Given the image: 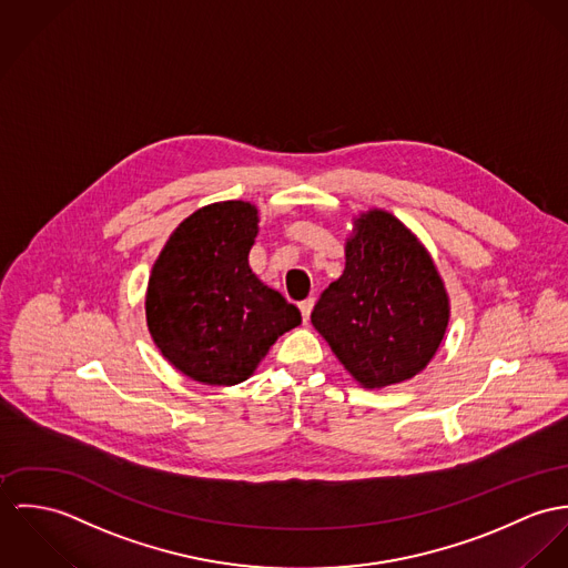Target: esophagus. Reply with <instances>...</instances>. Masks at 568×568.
<instances>
[{
	"instance_id": "1",
	"label": "esophagus",
	"mask_w": 568,
	"mask_h": 568,
	"mask_svg": "<svg viewBox=\"0 0 568 568\" xmlns=\"http://www.w3.org/2000/svg\"><path fill=\"white\" fill-rule=\"evenodd\" d=\"M314 298H307V301L298 303V310H301V314H303V320H305V322H310V315H312V310H314Z\"/></svg>"
}]
</instances>
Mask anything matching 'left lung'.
Segmentation results:
<instances>
[{
	"instance_id": "obj_1",
	"label": "left lung",
	"mask_w": 568,
	"mask_h": 568,
	"mask_svg": "<svg viewBox=\"0 0 568 568\" xmlns=\"http://www.w3.org/2000/svg\"><path fill=\"white\" fill-rule=\"evenodd\" d=\"M317 333L364 387L418 375L436 355L448 298L420 242L385 211L357 220L344 274L312 312Z\"/></svg>"
}]
</instances>
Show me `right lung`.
I'll return each mask as SVG.
<instances>
[{
	"label": "right lung",
	"instance_id": "right-lung-1",
	"mask_svg": "<svg viewBox=\"0 0 568 568\" xmlns=\"http://www.w3.org/2000/svg\"><path fill=\"white\" fill-rule=\"evenodd\" d=\"M256 222L248 202L209 204L174 231L152 267L148 328L163 357L193 381H246L278 335L303 320L248 265Z\"/></svg>",
	"mask_w": 568,
	"mask_h": 568
}]
</instances>
